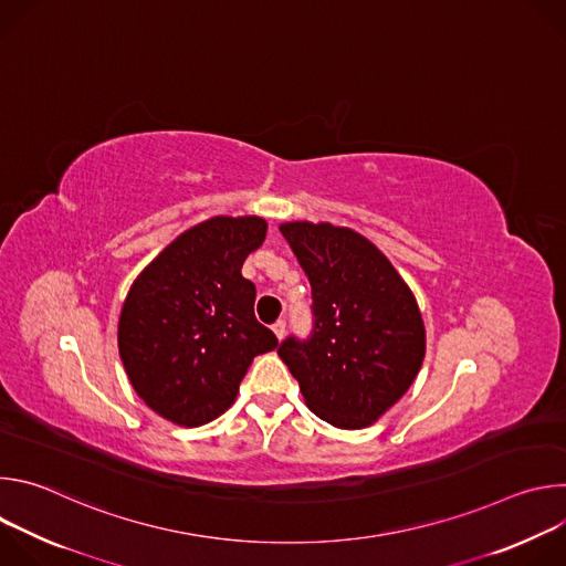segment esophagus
<instances>
[{"label":"esophagus","mask_w":566,"mask_h":566,"mask_svg":"<svg viewBox=\"0 0 566 566\" xmlns=\"http://www.w3.org/2000/svg\"><path fill=\"white\" fill-rule=\"evenodd\" d=\"M273 334L277 336V340H282L286 336V322L284 319H277L273 325Z\"/></svg>","instance_id":"obj_1"}]
</instances>
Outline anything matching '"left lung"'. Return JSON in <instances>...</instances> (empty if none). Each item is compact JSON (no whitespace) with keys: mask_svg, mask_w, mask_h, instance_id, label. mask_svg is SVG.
Segmentation results:
<instances>
[{"mask_svg":"<svg viewBox=\"0 0 566 566\" xmlns=\"http://www.w3.org/2000/svg\"><path fill=\"white\" fill-rule=\"evenodd\" d=\"M313 291V336L286 338L277 354L306 408L340 430L376 423L410 389L426 358L417 297L360 232L327 221H286Z\"/></svg>","mask_w":566,"mask_h":566,"instance_id":"left-lung-1","label":"left lung"}]
</instances>
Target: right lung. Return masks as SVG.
Masks as SVG:
<instances>
[{"label": "right lung", "mask_w": 566, "mask_h": 566, "mask_svg": "<svg viewBox=\"0 0 566 566\" xmlns=\"http://www.w3.org/2000/svg\"><path fill=\"white\" fill-rule=\"evenodd\" d=\"M262 217H210L160 251L134 280L118 352L136 394L158 417L199 428L221 417L255 356L277 338L260 325L255 284L241 275L266 239Z\"/></svg>", "instance_id": "obj_1"}]
</instances>
